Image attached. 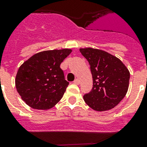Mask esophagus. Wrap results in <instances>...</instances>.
Returning <instances> with one entry per match:
<instances>
[{
  "mask_svg": "<svg viewBox=\"0 0 147 147\" xmlns=\"http://www.w3.org/2000/svg\"><path fill=\"white\" fill-rule=\"evenodd\" d=\"M74 83H75V84H79V83H80V81H79V79H76L75 80V81H74Z\"/></svg>",
  "mask_w": 147,
  "mask_h": 147,
  "instance_id": "1",
  "label": "esophagus"
}]
</instances>
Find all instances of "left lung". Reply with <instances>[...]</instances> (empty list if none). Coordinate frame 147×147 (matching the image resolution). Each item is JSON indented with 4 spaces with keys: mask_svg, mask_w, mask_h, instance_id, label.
Segmentation results:
<instances>
[{
    "mask_svg": "<svg viewBox=\"0 0 147 147\" xmlns=\"http://www.w3.org/2000/svg\"><path fill=\"white\" fill-rule=\"evenodd\" d=\"M88 61L93 78V88L84 95V100L96 111L114 108L127 94L130 72L123 63L106 51L88 48L80 49Z\"/></svg>",
    "mask_w": 147,
    "mask_h": 147,
    "instance_id": "8db88e82",
    "label": "left lung"
}]
</instances>
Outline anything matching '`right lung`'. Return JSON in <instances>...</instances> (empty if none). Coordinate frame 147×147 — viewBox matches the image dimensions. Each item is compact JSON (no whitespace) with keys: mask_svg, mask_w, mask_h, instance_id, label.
I'll list each match as a JSON object with an SVG mask.
<instances>
[{"mask_svg":"<svg viewBox=\"0 0 147 147\" xmlns=\"http://www.w3.org/2000/svg\"><path fill=\"white\" fill-rule=\"evenodd\" d=\"M71 50H53L33 55L20 67L16 88L23 101L33 109H48L63 97L69 82L60 64Z\"/></svg>","mask_w":147,"mask_h":147,"instance_id":"1","label":"right lung"}]
</instances>
